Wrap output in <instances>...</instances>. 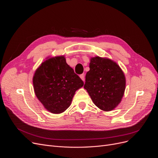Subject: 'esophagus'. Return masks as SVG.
Listing matches in <instances>:
<instances>
[{"label": "esophagus", "mask_w": 158, "mask_h": 158, "mask_svg": "<svg viewBox=\"0 0 158 158\" xmlns=\"http://www.w3.org/2000/svg\"><path fill=\"white\" fill-rule=\"evenodd\" d=\"M80 77H81V79H82L83 81H85V74H84V73L81 74V75H80Z\"/></svg>", "instance_id": "esophagus-1"}]
</instances>
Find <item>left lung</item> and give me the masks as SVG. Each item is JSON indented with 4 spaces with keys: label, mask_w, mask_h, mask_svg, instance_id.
Segmentation results:
<instances>
[{
    "label": "left lung",
    "mask_w": 158,
    "mask_h": 158,
    "mask_svg": "<svg viewBox=\"0 0 158 158\" xmlns=\"http://www.w3.org/2000/svg\"><path fill=\"white\" fill-rule=\"evenodd\" d=\"M89 67L84 88L98 108L105 111L113 110L120 103L124 93L126 79L123 72L116 62L100 56L92 58Z\"/></svg>",
    "instance_id": "1"
}]
</instances>
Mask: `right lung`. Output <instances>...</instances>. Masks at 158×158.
<instances>
[{"instance_id":"1","label":"right lung","mask_w":158,"mask_h":158,"mask_svg":"<svg viewBox=\"0 0 158 158\" xmlns=\"http://www.w3.org/2000/svg\"><path fill=\"white\" fill-rule=\"evenodd\" d=\"M84 85L63 56L50 58L35 72V94L49 112L61 113L69 107L75 91Z\"/></svg>"}]
</instances>
